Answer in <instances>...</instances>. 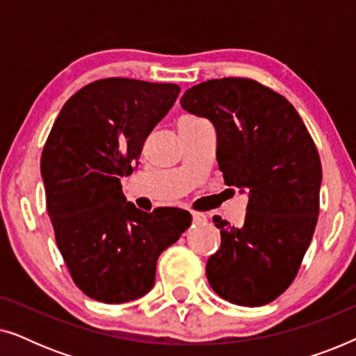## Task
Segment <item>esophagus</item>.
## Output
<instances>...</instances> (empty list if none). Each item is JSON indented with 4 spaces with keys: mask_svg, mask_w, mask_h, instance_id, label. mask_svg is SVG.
<instances>
[{
    "mask_svg": "<svg viewBox=\"0 0 356 356\" xmlns=\"http://www.w3.org/2000/svg\"><path fill=\"white\" fill-rule=\"evenodd\" d=\"M193 222L194 223H206L207 222V216L201 212H193Z\"/></svg>",
    "mask_w": 356,
    "mask_h": 356,
    "instance_id": "1",
    "label": "esophagus"
}]
</instances>
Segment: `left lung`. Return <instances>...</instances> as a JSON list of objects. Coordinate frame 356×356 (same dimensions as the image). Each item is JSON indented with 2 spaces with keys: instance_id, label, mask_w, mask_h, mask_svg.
Returning a JSON list of instances; mask_svg holds the SVG:
<instances>
[{
  "instance_id": "obj_1",
  "label": "left lung",
  "mask_w": 356,
  "mask_h": 356,
  "mask_svg": "<svg viewBox=\"0 0 356 356\" xmlns=\"http://www.w3.org/2000/svg\"><path fill=\"white\" fill-rule=\"evenodd\" d=\"M217 131V162L228 186L248 194L243 227L220 217L222 245L207 280L223 300L262 306L289 289L319 216L323 167L298 111L251 79L225 77L191 87L179 102Z\"/></svg>"
}]
</instances>
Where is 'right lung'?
<instances>
[{"label":"right lung","instance_id":"right-lung-1","mask_svg":"<svg viewBox=\"0 0 356 356\" xmlns=\"http://www.w3.org/2000/svg\"><path fill=\"white\" fill-rule=\"evenodd\" d=\"M179 90L126 77L92 82L66 102L43 147L56 245L74 284L102 303H126L152 290L159 256L191 225L189 212H144L121 189Z\"/></svg>","mask_w":356,"mask_h":356}]
</instances>
